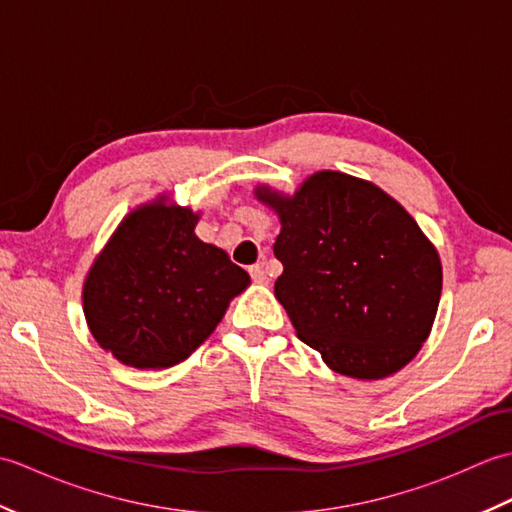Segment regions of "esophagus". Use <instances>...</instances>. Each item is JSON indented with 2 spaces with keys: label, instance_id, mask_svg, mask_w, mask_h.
Wrapping results in <instances>:
<instances>
[{
  "label": "esophagus",
  "instance_id": "34e87169",
  "mask_svg": "<svg viewBox=\"0 0 512 512\" xmlns=\"http://www.w3.org/2000/svg\"><path fill=\"white\" fill-rule=\"evenodd\" d=\"M248 273H250V279H253L255 284H268V275H266V270H264L262 264L250 266Z\"/></svg>",
  "mask_w": 512,
  "mask_h": 512
}]
</instances>
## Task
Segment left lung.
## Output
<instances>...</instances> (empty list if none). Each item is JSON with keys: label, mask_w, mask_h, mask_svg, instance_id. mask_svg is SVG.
<instances>
[{"label": "left lung", "mask_w": 512, "mask_h": 512, "mask_svg": "<svg viewBox=\"0 0 512 512\" xmlns=\"http://www.w3.org/2000/svg\"><path fill=\"white\" fill-rule=\"evenodd\" d=\"M279 213L275 297L334 372L383 378L418 354L442 292L436 248L385 191L321 171L295 198L259 189Z\"/></svg>", "instance_id": "8db88e82"}]
</instances>
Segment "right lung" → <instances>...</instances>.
I'll return each instance as SVG.
<instances>
[{
  "label": "right lung",
  "instance_id": "add662e5",
  "mask_svg": "<svg viewBox=\"0 0 512 512\" xmlns=\"http://www.w3.org/2000/svg\"><path fill=\"white\" fill-rule=\"evenodd\" d=\"M198 215L154 202L127 215L83 288L94 339L138 369L171 367L209 339L250 277L200 242Z\"/></svg>",
  "mask_w": 512,
  "mask_h": 512
}]
</instances>
